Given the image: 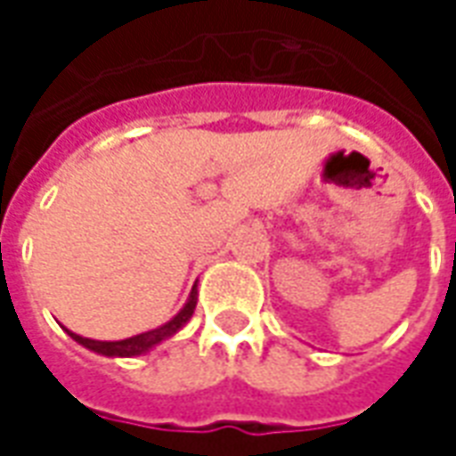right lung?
Returning a JSON list of instances; mask_svg holds the SVG:
<instances>
[{
  "mask_svg": "<svg viewBox=\"0 0 456 456\" xmlns=\"http://www.w3.org/2000/svg\"><path fill=\"white\" fill-rule=\"evenodd\" d=\"M195 305H198V293L192 290L185 307H183L170 322H166V325L159 327V330L143 332V335L129 337V339H119V342H97V339H87V337L75 335V332H68V335L73 337L77 344H83V346H87V349H93V352L97 354H104V356H139V354L149 352L151 346H156V344L163 342V339H168V337L175 335L180 327L188 322Z\"/></svg>",
  "mask_w": 456,
  "mask_h": 456,
  "instance_id": "add662e5",
  "label": "right lung"
}]
</instances>
